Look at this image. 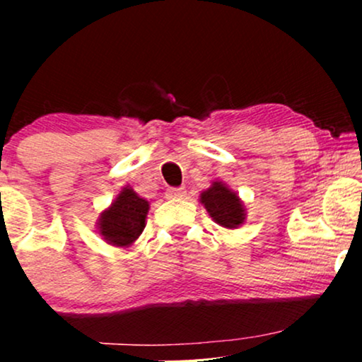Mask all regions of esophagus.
<instances>
[{
    "instance_id": "obj_1",
    "label": "esophagus",
    "mask_w": 362,
    "mask_h": 362,
    "mask_svg": "<svg viewBox=\"0 0 362 362\" xmlns=\"http://www.w3.org/2000/svg\"><path fill=\"white\" fill-rule=\"evenodd\" d=\"M185 194H186L185 187H170V189L166 191L168 199H177V197H182Z\"/></svg>"
}]
</instances>
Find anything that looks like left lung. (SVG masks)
Instances as JSON below:
<instances>
[{
  "instance_id": "left-lung-1",
  "label": "left lung",
  "mask_w": 362,
  "mask_h": 362,
  "mask_svg": "<svg viewBox=\"0 0 362 362\" xmlns=\"http://www.w3.org/2000/svg\"><path fill=\"white\" fill-rule=\"evenodd\" d=\"M201 202L217 224L226 229H237L245 221V206L234 191L222 181H214L201 192Z\"/></svg>"
}]
</instances>
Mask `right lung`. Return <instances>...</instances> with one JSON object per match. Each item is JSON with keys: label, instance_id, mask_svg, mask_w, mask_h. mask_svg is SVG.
<instances>
[{"label": "right lung", "instance_id": "1", "mask_svg": "<svg viewBox=\"0 0 362 362\" xmlns=\"http://www.w3.org/2000/svg\"><path fill=\"white\" fill-rule=\"evenodd\" d=\"M150 202L143 199L125 186L112 202L110 207L100 214L98 234L103 240L115 247H130L145 229V221Z\"/></svg>", "mask_w": 362, "mask_h": 362}]
</instances>
